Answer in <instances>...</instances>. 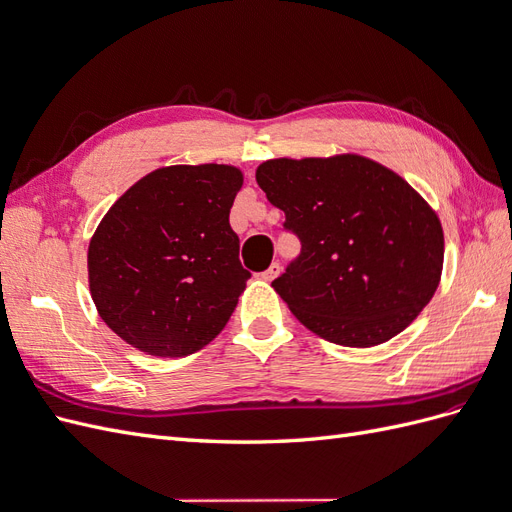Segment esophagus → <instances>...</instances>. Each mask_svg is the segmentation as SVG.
I'll use <instances>...</instances> for the list:
<instances>
[{
  "label": "esophagus",
  "mask_w": 512,
  "mask_h": 512,
  "mask_svg": "<svg viewBox=\"0 0 512 512\" xmlns=\"http://www.w3.org/2000/svg\"><path fill=\"white\" fill-rule=\"evenodd\" d=\"M280 262H273V265L267 269V271H262L260 273V277H262V280H265V282H273L275 280V277L277 275H280Z\"/></svg>",
  "instance_id": "1"
}]
</instances>
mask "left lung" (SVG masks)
I'll return each mask as SVG.
<instances>
[{
	"label": "left lung",
	"mask_w": 512,
	"mask_h": 512,
	"mask_svg": "<svg viewBox=\"0 0 512 512\" xmlns=\"http://www.w3.org/2000/svg\"><path fill=\"white\" fill-rule=\"evenodd\" d=\"M269 203L301 254L273 288L327 342L371 348L404 331L442 275L438 213L408 181L374 160L277 158L256 168Z\"/></svg>",
	"instance_id": "obj_1"
}]
</instances>
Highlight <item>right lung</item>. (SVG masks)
I'll return each mask as SVG.
<instances>
[{"mask_svg":"<svg viewBox=\"0 0 512 512\" xmlns=\"http://www.w3.org/2000/svg\"><path fill=\"white\" fill-rule=\"evenodd\" d=\"M241 185L237 166H164L108 209L89 241V290L123 342L173 359L220 335L252 277L228 222Z\"/></svg>","mask_w":512,"mask_h":512,"instance_id":"obj_1","label":"right lung"}]
</instances>
